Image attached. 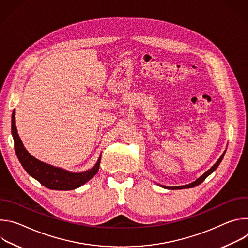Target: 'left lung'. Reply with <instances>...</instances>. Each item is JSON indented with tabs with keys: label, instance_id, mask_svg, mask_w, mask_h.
I'll return each mask as SVG.
<instances>
[{
	"label": "left lung",
	"instance_id": "1",
	"mask_svg": "<svg viewBox=\"0 0 248 248\" xmlns=\"http://www.w3.org/2000/svg\"><path fill=\"white\" fill-rule=\"evenodd\" d=\"M225 153H226V150H225V152L222 154V156L220 157V159L213 165L206 172H204L200 178H198L195 182H193V183H191V184H188V185H186V186H161V185H159L160 186H162V187H164V188H167V189H184V188H191V187H194V186H199L201 183H203L204 182V180L207 178L208 175H210L212 172H213L218 167H219V165H220V163L222 162V160H223V158H224V156H225Z\"/></svg>",
	"mask_w": 248,
	"mask_h": 248
}]
</instances>
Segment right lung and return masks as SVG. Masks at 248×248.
I'll return each instance as SVG.
<instances>
[{"label": "right lung", "mask_w": 248, "mask_h": 248, "mask_svg": "<svg viewBox=\"0 0 248 248\" xmlns=\"http://www.w3.org/2000/svg\"><path fill=\"white\" fill-rule=\"evenodd\" d=\"M12 134L15 141V150L23 169L33 179L42 186L54 190H72L84 184L97 173L100 166L101 155L97 163L89 170L80 172L68 171L64 169L44 163L32 155L24 148L16 126V111L12 115Z\"/></svg>", "instance_id": "1"}]
</instances>
